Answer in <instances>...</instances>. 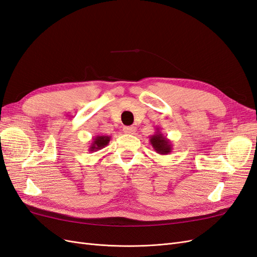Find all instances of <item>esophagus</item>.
<instances>
[{
  "instance_id": "esophagus-1",
  "label": "esophagus",
  "mask_w": 257,
  "mask_h": 257,
  "mask_svg": "<svg viewBox=\"0 0 257 257\" xmlns=\"http://www.w3.org/2000/svg\"><path fill=\"white\" fill-rule=\"evenodd\" d=\"M123 132H124V133H125V134L133 135V134H135L136 130H135L134 126H124V127H123Z\"/></svg>"
}]
</instances>
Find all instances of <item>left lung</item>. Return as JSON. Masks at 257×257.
<instances>
[{
	"instance_id": "left-lung-1",
	"label": "left lung",
	"mask_w": 257,
	"mask_h": 257,
	"mask_svg": "<svg viewBox=\"0 0 257 257\" xmlns=\"http://www.w3.org/2000/svg\"><path fill=\"white\" fill-rule=\"evenodd\" d=\"M155 133L150 136V144L155 152L161 155L169 154L173 150V144L169 139L161 133V128H155Z\"/></svg>"
}]
</instances>
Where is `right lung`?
Instances as JSON below:
<instances>
[{"instance_id":"obj_1","label":"right lung","mask_w":257,"mask_h":257,"mask_svg":"<svg viewBox=\"0 0 257 257\" xmlns=\"http://www.w3.org/2000/svg\"><path fill=\"white\" fill-rule=\"evenodd\" d=\"M110 136H105V135H97L94 138L89 147L90 152H95L100 149H103L110 142Z\"/></svg>"}]
</instances>
